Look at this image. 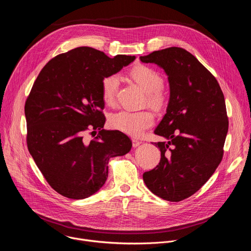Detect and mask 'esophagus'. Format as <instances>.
<instances>
[{
    "instance_id": "obj_1",
    "label": "esophagus",
    "mask_w": 251,
    "mask_h": 251,
    "mask_svg": "<svg viewBox=\"0 0 251 251\" xmlns=\"http://www.w3.org/2000/svg\"><path fill=\"white\" fill-rule=\"evenodd\" d=\"M140 144H141V141H139V140H137V139H135V138L132 139V145H133L134 148L138 147Z\"/></svg>"
}]
</instances>
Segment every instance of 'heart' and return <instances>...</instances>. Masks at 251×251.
I'll use <instances>...</instances> for the list:
<instances>
[{
  "instance_id": "b5f03b06",
  "label": "heart",
  "mask_w": 251,
  "mask_h": 251,
  "mask_svg": "<svg viewBox=\"0 0 251 251\" xmlns=\"http://www.w3.org/2000/svg\"><path fill=\"white\" fill-rule=\"evenodd\" d=\"M131 78L146 93L147 103L154 109L160 110L166 102V94L162 87L163 78L155 69L146 65H138L130 71ZM120 77L118 75H106L101 82V94L107 105L115 103ZM155 121L149 110H121L109 117V125L124 134L139 137L150 128Z\"/></svg>"
}]
</instances>
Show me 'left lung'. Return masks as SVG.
Segmentation results:
<instances>
[{"instance_id":"left-lung-1","label":"left lung","mask_w":251,"mask_h":251,"mask_svg":"<svg viewBox=\"0 0 251 251\" xmlns=\"http://www.w3.org/2000/svg\"><path fill=\"white\" fill-rule=\"evenodd\" d=\"M168 76L170 98L155 134L159 165L143 175L147 188L170 201H183L199 191L222 162L228 130L226 101L209 71L189 51L168 48L140 56Z\"/></svg>"}]
</instances>
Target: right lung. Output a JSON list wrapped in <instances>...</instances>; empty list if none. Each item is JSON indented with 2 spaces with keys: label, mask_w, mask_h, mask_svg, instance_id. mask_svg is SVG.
Masks as SVG:
<instances>
[{
  "label": "right lung",
  "mask_w": 251,
  "mask_h": 251,
  "mask_svg": "<svg viewBox=\"0 0 251 251\" xmlns=\"http://www.w3.org/2000/svg\"><path fill=\"white\" fill-rule=\"evenodd\" d=\"M135 58L122 54L110 58L80 47L50 60L35 79L25 106L27 148L61 196L74 200L92 196L107 180L109 159L130 152L128 136L102 129L101 82ZM88 128L100 130L90 142L83 139Z\"/></svg>",
  "instance_id": "right-lung-1"
}]
</instances>
